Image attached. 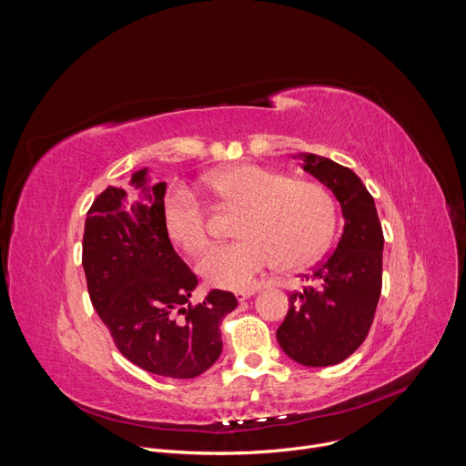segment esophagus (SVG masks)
<instances>
[{
    "label": "esophagus",
    "mask_w": 466,
    "mask_h": 466,
    "mask_svg": "<svg viewBox=\"0 0 466 466\" xmlns=\"http://www.w3.org/2000/svg\"><path fill=\"white\" fill-rule=\"evenodd\" d=\"M236 295V299L239 300V302H243V300H247V299H250L252 295H254V291H236L234 293Z\"/></svg>",
    "instance_id": "34e87169"
}]
</instances>
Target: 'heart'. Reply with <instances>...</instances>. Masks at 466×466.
Masks as SVG:
<instances>
[{"instance_id":"b5f03b06","label":"heart","mask_w":466,"mask_h":466,"mask_svg":"<svg viewBox=\"0 0 466 466\" xmlns=\"http://www.w3.org/2000/svg\"><path fill=\"white\" fill-rule=\"evenodd\" d=\"M219 201L239 207L236 241L212 247L201 259L203 277L218 288L248 289L279 259L286 269L311 261L328 243L336 223L329 193L308 180L256 164L228 166L207 178ZM169 239L195 256L208 245L207 214L197 197L175 187L164 198Z\"/></svg>"}]
</instances>
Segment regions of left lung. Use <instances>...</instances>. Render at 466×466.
Masks as SVG:
<instances>
[{"label":"left lung","mask_w":466,"mask_h":466,"mask_svg":"<svg viewBox=\"0 0 466 466\" xmlns=\"http://www.w3.org/2000/svg\"><path fill=\"white\" fill-rule=\"evenodd\" d=\"M302 169L331 189L345 227L338 247L304 275L308 286L289 295V309L277 329L282 350L306 367H329L365 341L381 293L383 232L372 195L349 167L300 153Z\"/></svg>","instance_id":"obj_1"}]
</instances>
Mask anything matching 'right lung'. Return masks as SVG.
Instances as JSON below:
<instances>
[{"label":"right lung","instance_id":"obj_1","mask_svg":"<svg viewBox=\"0 0 466 466\" xmlns=\"http://www.w3.org/2000/svg\"><path fill=\"white\" fill-rule=\"evenodd\" d=\"M130 184L140 191L135 201L108 186L86 214L83 268L90 300L128 361L166 378H195L221 356L219 324L238 300L212 289L201 304H189L197 277L166 232V182L147 186L144 167Z\"/></svg>","mask_w":466,"mask_h":466}]
</instances>
